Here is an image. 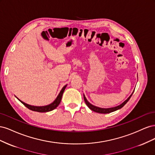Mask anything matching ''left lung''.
Masks as SVG:
<instances>
[{
    "instance_id": "1",
    "label": "left lung",
    "mask_w": 155,
    "mask_h": 155,
    "mask_svg": "<svg viewBox=\"0 0 155 155\" xmlns=\"http://www.w3.org/2000/svg\"><path fill=\"white\" fill-rule=\"evenodd\" d=\"M133 92H134V91L133 92L132 94H131L130 95V96L127 98V99L125 101H124L122 103V104L119 105H118V106H116V107H110V108H101V107H98L94 106V105H92L91 104H90V103H89V102L87 101L85 96L84 95V94H83V97H84V100H85V101L86 105L88 106V107L89 109H90L91 110H93V111H94V112H97V113L107 114V113H110V112H112L116 111V110H118V109H121V108H122V107L127 104V101L129 100V99L130 98L131 96L133 95Z\"/></svg>"
}]
</instances>
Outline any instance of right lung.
Wrapping results in <instances>:
<instances>
[{"instance_id": "right-lung-1", "label": "right lung", "mask_w": 155, "mask_h": 155, "mask_svg": "<svg viewBox=\"0 0 155 155\" xmlns=\"http://www.w3.org/2000/svg\"><path fill=\"white\" fill-rule=\"evenodd\" d=\"M67 85H64L61 91H60L59 94H58V96L56 97V99L52 102L50 104L47 105H45V106H33V105H30L28 104H26L25 103H24L23 101H22L21 100H20L19 99H17L19 100L22 104L24 105L25 107H26L28 109H29L33 111H35V112H49L51 110H53L54 109H55L56 107H57L61 102V98H62V96H63V94L65 90V88L67 87Z\"/></svg>"}]
</instances>
